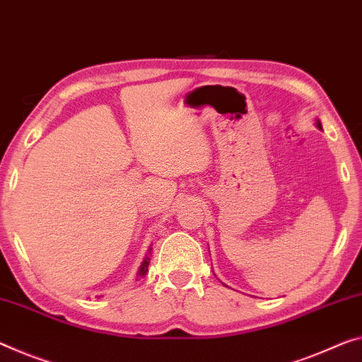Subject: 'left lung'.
Instances as JSON below:
<instances>
[{
  "instance_id": "1",
  "label": "left lung",
  "mask_w": 362,
  "mask_h": 362,
  "mask_svg": "<svg viewBox=\"0 0 362 362\" xmlns=\"http://www.w3.org/2000/svg\"><path fill=\"white\" fill-rule=\"evenodd\" d=\"M315 125H317L319 129H322V125H320V120H317V124H315Z\"/></svg>"
}]
</instances>
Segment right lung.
Instances as JSON below:
<instances>
[{"instance_id":"add662e5","label":"right lung","mask_w":362,"mask_h":362,"mask_svg":"<svg viewBox=\"0 0 362 362\" xmlns=\"http://www.w3.org/2000/svg\"><path fill=\"white\" fill-rule=\"evenodd\" d=\"M148 253L151 255V248H150V251H148ZM150 256H146L145 257V261L141 262V266H140V269H139V277H145L146 275V272H148V266H150Z\"/></svg>"}]
</instances>
